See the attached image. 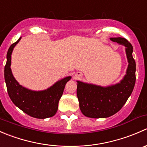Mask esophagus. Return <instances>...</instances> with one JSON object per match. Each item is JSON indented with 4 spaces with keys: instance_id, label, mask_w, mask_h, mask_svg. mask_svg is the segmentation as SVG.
Returning a JSON list of instances; mask_svg holds the SVG:
<instances>
[{
    "instance_id": "esophagus-1",
    "label": "esophagus",
    "mask_w": 147,
    "mask_h": 147,
    "mask_svg": "<svg viewBox=\"0 0 147 147\" xmlns=\"http://www.w3.org/2000/svg\"><path fill=\"white\" fill-rule=\"evenodd\" d=\"M74 78H75V80H78L81 78V75L80 73H76L75 75V77H74Z\"/></svg>"
}]
</instances>
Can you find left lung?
<instances>
[{
	"label": "left lung",
	"mask_w": 147,
	"mask_h": 147,
	"mask_svg": "<svg viewBox=\"0 0 147 147\" xmlns=\"http://www.w3.org/2000/svg\"><path fill=\"white\" fill-rule=\"evenodd\" d=\"M112 42L125 47L128 67L126 75L117 84L103 86L77 81V95L80 108L84 116L107 118L121 109L131 95L136 82V63L132 56L133 47L125 38H110Z\"/></svg>",
	"instance_id": "obj_1"
}]
</instances>
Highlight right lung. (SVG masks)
Segmentation results:
<instances>
[{
    "instance_id": "1",
    "label": "right lung",
    "mask_w": 147,
    "mask_h": 147,
    "mask_svg": "<svg viewBox=\"0 0 147 147\" xmlns=\"http://www.w3.org/2000/svg\"><path fill=\"white\" fill-rule=\"evenodd\" d=\"M21 37L10 45L7 53L4 78L10 100L23 112L37 119H46L54 116L58 109L59 100L63 95L66 83L72 78L66 77L57 81L51 87L40 91L29 90L23 87L15 79L11 68V55Z\"/></svg>"
}]
</instances>
